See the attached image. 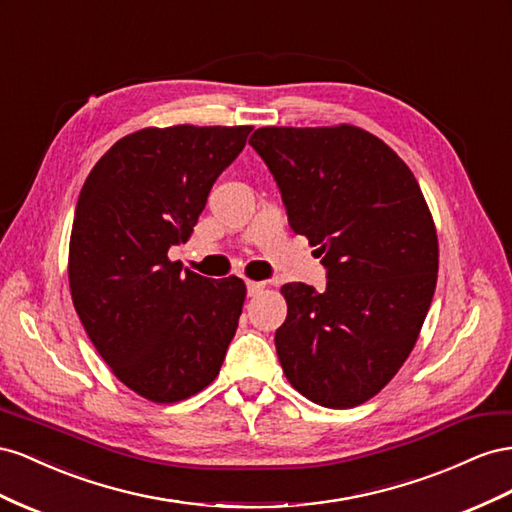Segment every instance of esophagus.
<instances>
[{
  "instance_id": "esophagus-1",
  "label": "esophagus",
  "mask_w": 512,
  "mask_h": 512,
  "mask_svg": "<svg viewBox=\"0 0 512 512\" xmlns=\"http://www.w3.org/2000/svg\"><path fill=\"white\" fill-rule=\"evenodd\" d=\"M264 287H266V283H261V281H246V294L248 296H257Z\"/></svg>"
}]
</instances>
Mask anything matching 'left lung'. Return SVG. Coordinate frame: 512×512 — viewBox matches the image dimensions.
Returning a JSON list of instances; mask_svg holds the SVG:
<instances>
[{"instance_id":"obj_1","label":"left lung","mask_w":512,"mask_h":512,"mask_svg":"<svg viewBox=\"0 0 512 512\" xmlns=\"http://www.w3.org/2000/svg\"><path fill=\"white\" fill-rule=\"evenodd\" d=\"M289 225L324 255L326 291L287 283L274 345L289 384L332 410L382 390L418 339L437 283V236L420 186L356 126L257 128Z\"/></svg>"}]
</instances>
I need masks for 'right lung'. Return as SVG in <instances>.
I'll return each mask as SVG.
<instances>
[{"instance_id": "1", "label": "right lung", "mask_w": 512, "mask_h": 512, "mask_svg": "<svg viewBox=\"0 0 512 512\" xmlns=\"http://www.w3.org/2000/svg\"><path fill=\"white\" fill-rule=\"evenodd\" d=\"M251 130H137L81 188L68 255L72 302L113 375L154 403L188 399L214 382L236 334L244 281L182 272L167 253L191 236Z\"/></svg>"}]
</instances>
